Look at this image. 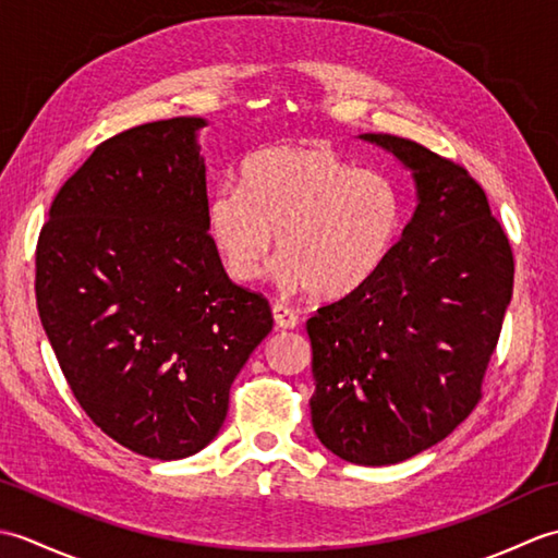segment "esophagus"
I'll return each instance as SVG.
<instances>
[{"label":"esophagus","instance_id":"obj_1","mask_svg":"<svg viewBox=\"0 0 558 558\" xmlns=\"http://www.w3.org/2000/svg\"><path fill=\"white\" fill-rule=\"evenodd\" d=\"M272 318H276V326L278 328H294L300 324V318H298V314H294L292 310H288L286 304H272Z\"/></svg>","mask_w":558,"mask_h":558}]
</instances>
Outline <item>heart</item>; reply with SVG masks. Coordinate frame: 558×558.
<instances>
[{
	"mask_svg": "<svg viewBox=\"0 0 558 558\" xmlns=\"http://www.w3.org/2000/svg\"><path fill=\"white\" fill-rule=\"evenodd\" d=\"M206 228L236 282L260 276L278 231L272 276L280 286L340 300L393 252L402 196L388 177L360 170L330 146L278 144L242 160L240 186L210 192Z\"/></svg>",
	"mask_w": 558,
	"mask_h": 558,
	"instance_id": "1",
	"label": "heart"
}]
</instances>
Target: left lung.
<instances>
[{"mask_svg":"<svg viewBox=\"0 0 558 558\" xmlns=\"http://www.w3.org/2000/svg\"><path fill=\"white\" fill-rule=\"evenodd\" d=\"M412 172L417 208L376 276L306 322L312 424L330 453L393 465L456 429L513 294V252L484 189L414 141L362 134Z\"/></svg>","mask_w":558,"mask_h":558,"instance_id":"8db88e82","label":"left lung"}]
</instances>
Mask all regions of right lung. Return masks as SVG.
Instances as JSON below:
<instances>
[{
	"label": "right lung",
	"instance_id": "add662e5",
	"mask_svg": "<svg viewBox=\"0 0 558 558\" xmlns=\"http://www.w3.org/2000/svg\"><path fill=\"white\" fill-rule=\"evenodd\" d=\"M201 117L105 141L52 201L35 252L47 340L78 405L138 456L180 460L218 436L230 386L272 328L206 228Z\"/></svg>",
	"mask_w": 558,
	"mask_h": 558
}]
</instances>
